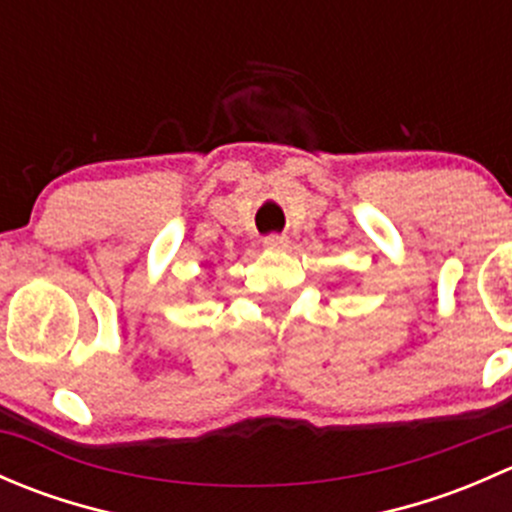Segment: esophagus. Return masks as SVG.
<instances>
[{
  "mask_svg": "<svg viewBox=\"0 0 512 512\" xmlns=\"http://www.w3.org/2000/svg\"><path fill=\"white\" fill-rule=\"evenodd\" d=\"M262 242H265L267 250H285L289 240H287V235H277V232H272V235H267Z\"/></svg>",
  "mask_w": 512,
  "mask_h": 512,
  "instance_id": "esophagus-1",
  "label": "esophagus"
}]
</instances>
